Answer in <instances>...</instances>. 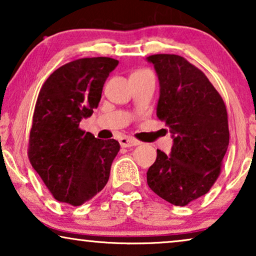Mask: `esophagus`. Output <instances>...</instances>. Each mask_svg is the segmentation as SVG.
Instances as JSON below:
<instances>
[{
  "label": "esophagus",
  "instance_id": "esophagus-1",
  "mask_svg": "<svg viewBox=\"0 0 256 256\" xmlns=\"http://www.w3.org/2000/svg\"><path fill=\"white\" fill-rule=\"evenodd\" d=\"M118 142H120V146L122 148H129V146H135L140 144L138 140H134L132 138H121Z\"/></svg>",
  "mask_w": 256,
  "mask_h": 256
}]
</instances>
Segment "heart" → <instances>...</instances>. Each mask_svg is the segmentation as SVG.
Instances as JSON below:
<instances>
[{
    "instance_id": "heart-1",
    "label": "heart",
    "mask_w": 256,
    "mask_h": 256,
    "mask_svg": "<svg viewBox=\"0 0 256 256\" xmlns=\"http://www.w3.org/2000/svg\"><path fill=\"white\" fill-rule=\"evenodd\" d=\"M138 72H140V71H138Z\"/></svg>"
}]
</instances>
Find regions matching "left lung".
Segmentation results:
<instances>
[{"mask_svg": "<svg viewBox=\"0 0 256 256\" xmlns=\"http://www.w3.org/2000/svg\"><path fill=\"white\" fill-rule=\"evenodd\" d=\"M160 82L157 116L174 138L171 154L157 149L146 183L157 196L185 206L208 194L222 171L230 143L222 98L204 73L177 54H152Z\"/></svg>", "mask_w": 256, "mask_h": 256, "instance_id": "8db88e82", "label": "left lung"}]
</instances>
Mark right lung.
<instances>
[{
	"label": "right lung",
	"mask_w": 256,
	"mask_h": 256,
	"mask_svg": "<svg viewBox=\"0 0 256 256\" xmlns=\"http://www.w3.org/2000/svg\"><path fill=\"white\" fill-rule=\"evenodd\" d=\"M116 59L82 58L51 73L38 94L28 155L58 202L79 206L102 190L120 150L114 138L99 140L79 124L93 114Z\"/></svg>",
	"instance_id": "right-lung-1"
}]
</instances>
